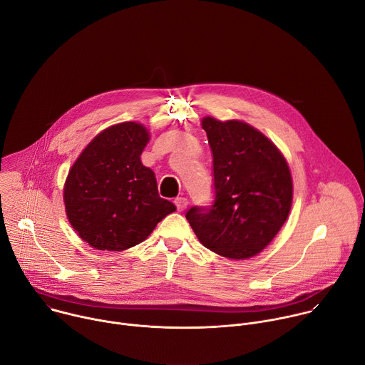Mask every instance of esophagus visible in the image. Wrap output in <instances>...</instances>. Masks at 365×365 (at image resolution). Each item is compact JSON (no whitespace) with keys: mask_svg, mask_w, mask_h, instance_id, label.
Segmentation results:
<instances>
[{"mask_svg":"<svg viewBox=\"0 0 365 365\" xmlns=\"http://www.w3.org/2000/svg\"><path fill=\"white\" fill-rule=\"evenodd\" d=\"M187 199L186 197H176L175 199V205H176V207H178V211H185L186 207H187Z\"/></svg>","mask_w":365,"mask_h":365,"instance_id":"34e87169","label":"esophagus"}]
</instances>
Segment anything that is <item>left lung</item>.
<instances>
[{"instance_id":"obj_1","label":"left lung","mask_w":365,"mask_h":365,"mask_svg":"<svg viewBox=\"0 0 365 365\" xmlns=\"http://www.w3.org/2000/svg\"><path fill=\"white\" fill-rule=\"evenodd\" d=\"M214 155L211 206L186 212L199 241L211 251L244 259L264 250L286 222L292 175L279 148L247 123L202 120Z\"/></svg>"}]
</instances>
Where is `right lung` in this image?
<instances>
[{"instance_id": "obj_1", "label": "right lung", "mask_w": 365, "mask_h": 365, "mask_svg": "<svg viewBox=\"0 0 365 365\" xmlns=\"http://www.w3.org/2000/svg\"><path fill=\"white\" fill-rule=\"evenodd\" d=\"M150 134L138 123L99 133L69 170L63 200L78 235L96 250L123 251L143 242L176 206L160 197L140 155Z\"/></svg>"}]
</instances>
